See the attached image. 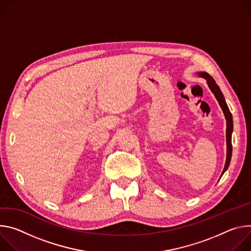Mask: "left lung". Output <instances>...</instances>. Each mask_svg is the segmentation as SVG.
Returning <instances> with one entry per match:
<instances>
[{"label":"left lung","mask_w":251,"mask_h":251,"mask_svg":"<svg viewBox=\"0 0 251 251\" xmlns=\"http://www.w3.org/2000/svg\"><path fill=\"white\" fill-rule=\"evenodd\" d=\"M199 75L201 77H204L207 81V85L210 89V91L213 93V95L215 96L216 100H218V103L221 107V109L224 110L225 117L226 119V146H227V151H226V165L225 169L222 171L221 176L226 173V171L228 169L229 163H230V159H231V153H232V145H231V133L233 130V123H232V116L231 113L229 111V108L226 102L225 97L222 95L219 87L216 85L215 80L211 77V75H209L207 73H199Z\"/></svg>","instance_id":"obj_1"}]
</instances>
